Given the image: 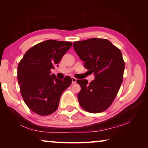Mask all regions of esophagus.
Listing matches in <instances>:
<instances>
[{"label": "esophagus", "instance_id": "1", "mask_svg": "<svg viewBox=\"0 0 148 148\" xmlns=\"http://www.w3.org/2000/svg\"><path fill=\"white\" fill-rule=\"evenodd\" d=\"M76 82H77V79L75 78V77H72V84H76Z\"/></svg>", "mask_w": 148, "mask_h": 148}]
</instances>
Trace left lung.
Returning a JSON list of instances; mask_svg holds the SVG:
<instances>
[{"label":"left lung","mask_w":148,"mask_h":148,"mask_svg":"<svg viewBox=\"0 0 148 148\" xmlns=\"http://www.w3.org/2000/svg\"><path fill=\"white\" fill-rule=\"evenodd\" d=\"M73 47L85 68L95 75L89 84L86 79L77 80L81 87L77 94L80 106L91 113L103 112L112 104L122 84L125 62L121 51L102 38L75 42Z\"/></svg>","instance_id":"8db88e82"}]
</instances>
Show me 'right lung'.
I'll list each match as a JSON object with an SVG mask.
<instances>
[{
	"instance_id": "1",
	"label": "right lung",
	"mask_w": 148,
	"mask_h": 148,
	"mask_svg": "<svg viewBox=\"0 0 148 148\" xmlns=\"http://www.w3.org/2000/svg\"><path fill=\"white\" fill-rule=\"evenodd\" d=\"M72 44L47 40L30 48L17 67V79L25 102L32 112L47 116L56 112L61 96L71 86L72 79H57L51 74Z\"/></svg>"
}]
</instances>
